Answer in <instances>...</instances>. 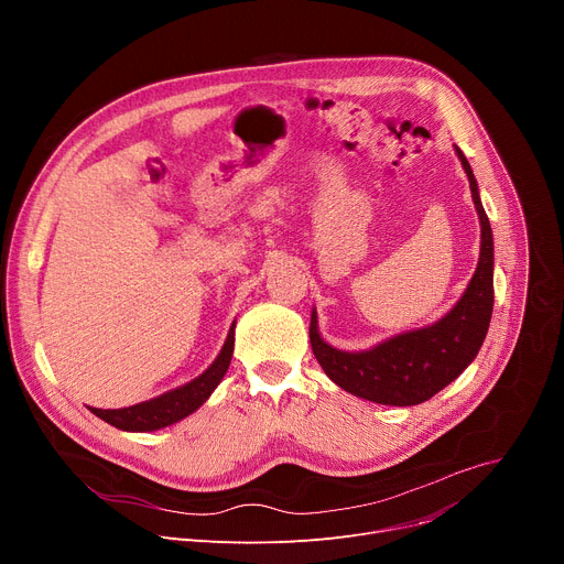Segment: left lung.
I'll list each match as a JSON object with an SVG mask.
<instances>
[{"instance_id": "1", "label": "left lung", "mask_w": 564, "mask_h": 564, "mask_svg": "<svg viewBox=\"0 0 564 564\" xmlns=\"http://www.w3.org/2000/svg\"><path fill=\"white\" fill-rule=\"evenodd\" d=\"M479 216V261L459 301L435 324L394 335L368 350H339L318 335L310 316V344L324 372L346 392L386 406H417L455 381L485 344L494 314V231L481 207L466 155L455 147Z\"/></svg>"}]
</instances>
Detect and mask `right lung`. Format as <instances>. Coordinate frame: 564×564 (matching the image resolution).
<instances>
[{"label": "right lung", "instance_id": "1", "mask_svg": "<svg viewBox=\"0 0 564 564\" xmlns=\"http://www.w3.org/2000/svg\"><path fill=\"white\" fill-rule=\"evenodd\" d=\"M234 328H236V321L227 333V339H225L218 357L212 361V366L203 375L194 377L192 381H187L174 390H167L163 394H158L149 401H142V404L129 406V409H118V411L91 409V413L96 417L105 420L107 424H111L120 431H129V433H149V431L165 429V426H172V424L185 420L187 415H192L194 411H198L205 404L209 394L220 383V379L225 377L229 361H231V352H234Z\"/></svg>", "mask_w": 564, "mask_h": 564}]
</instances>
